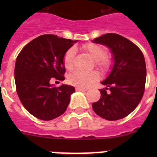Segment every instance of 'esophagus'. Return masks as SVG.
Listing matches in <instances>:
<instances>
[{
	"instance_id": "34e87169",
	"label": "esophagus",
	"mask_w": 157,
	"mask_h": 157,
	"mask_svg": "<svg viewBox=\"0 0 157 157\" xmlns=\"http://www.w3.org/2000/svg\"><path fill=\"white\" fill-rule=\"evenodd\" d=\"M76 90H78V91H86L87 89L82 88V87H80V86H77V87H76Z\"/></svg>"
}]
</instances>
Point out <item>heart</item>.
Listing matches in <instances>:
<instances>
[{
    "instance_id": "heart-1",
    "label": "heart",
    "mask_w": 157,
    "mask_h": 157,
    "mask_svg": "<svg viewBox=\"0 0 157 157\" xmlns=\"http://www.w3.org/2000/svg\"><path fill=\"white\" fill-rule=\"evenodd\" d=\"M83 49L86 51L90 55L95 59L96 63L101 68H107L109 67V60L105 57V50L103 47L96 44L89 43L83 45ZM75 56V49L71 48L67 51L63 57V64L67 69L71 70L73 67V61ZM99 78V75L97 71H75L70 75L68 80L72 85L80 87H88L94 82L97 81Z\"/></svg>"
}]
</instances>
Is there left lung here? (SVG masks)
Returning a JSON list of instances; mask_svg holds the SVG:
<instances>
[{"label": "left lung", "mask_w": 157, "mask_h": 157, "mask_svg": "<svg viewBox=\"0 0 157 157\" xmlns=\"http://www.w3.org/2000/svg\"><path fill=\"white\" fill-rule=\"evenodd\" d=\"M110 49L113 65L101 84V98L92 104L94 111L109 121L120 120L138 106L145 91L146 66L145 58L135 44L117 34H106L93 40ZM107 89L109 91L108 92Z\"/></svg>", "instance_id": "1"}]
</instances>
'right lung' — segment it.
<instances>
[{
	"label": "right lung",
	"instance_id": "obj_1",
	"mask_svg": "<svg viewBox=\"0 0 157 157\" xmlns=\"http://www.w3.org/2000/svg\"><path fill=\"white\" fill-rule=\"evenodd\" d=\"M77 41L44 34L32 40L18 55L14 71L16 91L22 105L34 117L48 121L66 111L75 87H56L50 81L52 78L64 80L63 57Z\"/></svg>",
	"mask_w": 157,
	"mask_h": 157
}]
</instances>
